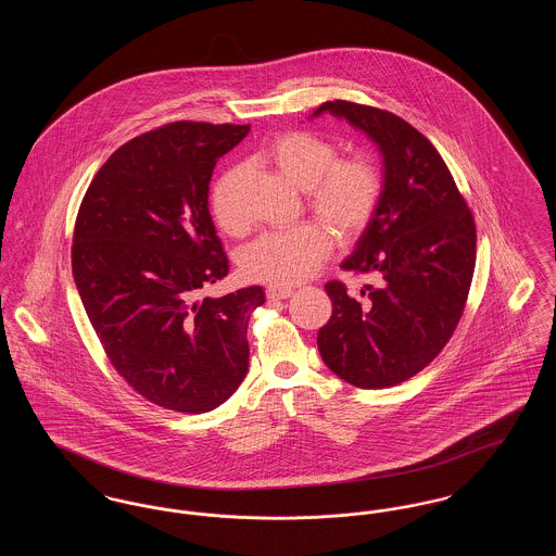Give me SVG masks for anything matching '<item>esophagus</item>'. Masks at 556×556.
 Returning <instances> with one entry per match:
<instances>
[{
    "instance_id": "34e87169",
    "label": "esophagus",
    "mask_w": 556,
    "mask_h": 556,
    "mask_svg": "<svg viewBox=\"0 0 556 556\" xmlns=\"http://www.w3.org/2000/svg\"><path fill=\"white\" fill-rule=\"evenodd\" d=\"M293 291L290 288H275V286H270V288H266V298L268 300H286V298H290Z\"/></svg>"
}]
</instances>
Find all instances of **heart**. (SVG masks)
<instances>
[{
  "label": "heart",
  "instance_id": "b5f03b06",
  "mask_svg": "<svg viewBox=\"0 0 556 556\" xmlns=\"http://www.w3.org/2000/svg\"><path fill=\"white\" fill-rule=\"evenodd\" d=\"M265 160L290 184L304 189L306 208L326 225L323 228L317 223H300L265 233L241 250L239 270L245 279L286 288L308 279L325 263L331 236L348 243L369 229L386 181L379 164L370 156L340 159V146L315 132L277 135L266 146ZM243 179V166H231L220 173L211 191L214 223L236 238L250 229L241 202Z\"/></svg>",
  "mask_w": 556,
  "mask_h": 556
}]
</instances>
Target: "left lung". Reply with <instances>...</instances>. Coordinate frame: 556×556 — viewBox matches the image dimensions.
Returning a JSON list of instances; mask_svg holds the SVG:
<instances>
[{"instance_id":"obj_1","label":"left lung","mask_w":556,"mask_h":556,"mask_svg":"<svg viewBox=\"0 0 556 556\" xmlns=\"http://www.w3.org/2000/svg\"><path fill=\"white\" fill-rule=\"evenodd\" d=\"M367 132L383 156V198L342 263L372 275L361 298L325 286L331 318L318 329L323 363L363 388H392L424 370L448 344L476 270V220L433 143L396 114L345 100L325 102Z\"/></svg>"}]
</instances>
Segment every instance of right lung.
Returning a JSON list of instances; mask_svg holds the SVG:
<instances>
[{"mask_svg": "<svg viewBox=\"0 0 556 556\" xmlns=\"http://www.w3.org/2000/svg\"><path fill=\"white\" fill-rule=\"evenodd\" d=\"M248 131L177 121L132 137L80 202L73 275L85 313L112 367L168 410L208 413L248 372L263 288L198 300L229 273L208 211L212 170Z\"/></svg>", "mask_w": 556, "mask_h": 556, "instance_id": "add662e5", "label": "right lung"}]
</instances>
